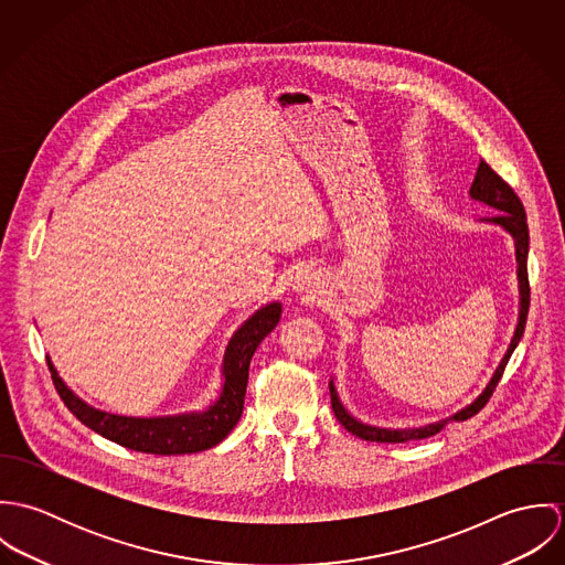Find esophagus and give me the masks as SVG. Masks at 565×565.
I'll return each mask as SVG.
<instances>
[{
  "label": "esophagus",
  "mask_w": 565,
  "mask_h": 565,
  "mask_svg": "<svg viewBox=\"0 0 565 565\" xmlns=\"http://www.w3.org/2000/svg\"><path fill=\"white\" fill-rule=\"evenodd\" d=\"M316 280H318V278H316L313 274L302 271V274L296 278L294 289H296L298 294H302L307 300H313V298H316V294H318V282H316Z\"/></svg>",
  "instance_id": "esophagus-1"
}]
</instances>
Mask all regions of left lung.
<instances>
[{
    "mask_svg": "<svg viewBox=\"0 0 565 565\" xmlns=\"http://www.w3.org/2000/svg\"><path fill=\"white\" fill-rule=\"evenodd\" d=\"M470 193H472L475 200H481L484 204H489V206H493V209L500 211V213H495L489 222L504 226V228L513 235V239H515V254H518V265H520L518 276H520L522 302H520V322H518L515 334H513V339H511V345H509L504 359L500 361V367L495 370V374H493V379L489 381V385H487V390H484L483 394H481L475 403L470 404V406H466L463 411H459V413L452 417V419H457V422H463V419L477 415V413L483 408L484 404L489 403V398H491L495 385L500 383V379H502V374H504V367H507V363H509V359H511V354H513V350H515L520 337L524 334V326H526V318H529V305H531V285H529V269H526V256H529V224H526V213H524L522 200L518 198V193L513 191V186H511L507 180H502V178L483 161L479 164V171H477V178H475V182H472ZM330 404H332V411H334V417L339 419V424H341L348 433H352V435H356V437H361V439H365V441L406 444V441H413V439L430 437V435L439 433V430L448 424V419H444V422H439V424H433V426H426V428H413V430H385V428L365 426V424L356 422L354 417H350V415L345 413V408L341 406L339 398H337V392H334L332 383H330Z\"/></svg>",
    "mask_w": 565,
    "mask_h": 565,
    "instance_id": "obj_1",
    "label": "left lung"
}]
</instances>
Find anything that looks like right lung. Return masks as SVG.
Wrapping results in <instances>:
<instances>
[{
  "mask_svg": "<svg viewBox=\"0 0 565 565\" xmlns=\"http://www.w3.org/2000/svg\"><path fill=\"white\" fill-rule=\"evenodd\" d=\"M278 320H280V305H269L258 313H254L235 332L224 359V376H226L224 392L220 401L209 411L195 413V415L137 419V417H121V415L95 411L78 401L63 385L52 363L47 365L61 401L84 426H88L97 435L137 452L191 455V452H200L217 446L237 426L243 413L252 354L258 348V343L274 330Z\"/></svg>",
  "mask_w": 565,
  "mask_h": 565,
  "instance_id": "add662e5",
  "label": "right lung"
}]
</instances>
